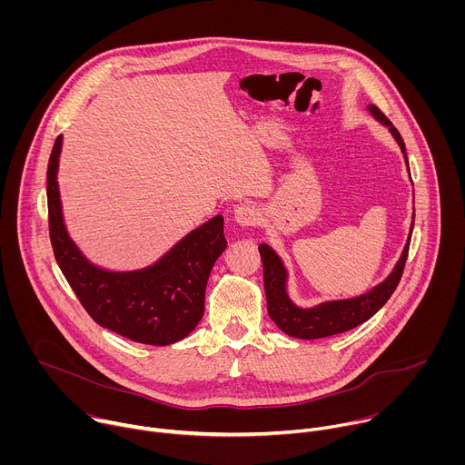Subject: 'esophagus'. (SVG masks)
<instances>
[{"label": "esophagus", "instance_id": "esophagus-1", "mask_svg": "<svg viewBox=\"0 0 465 465\" xmlns=\"http://www.w3.org/2000/svg\"><path fill=\"white\" fill-rule=\"evenodd\" d=\"M259 210L255 204L252 203H244V204H239L233 212V219L237 224L244 226V228H252L255 224H259Z\"/></svg>", "mask_w": 465, "mask_h": 465}]
</instances>
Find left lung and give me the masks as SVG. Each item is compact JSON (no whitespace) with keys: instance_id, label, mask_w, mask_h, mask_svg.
Segmentation results:
<instances>
[{"instance_id":"obj_1","label":"left lung","mask_w":465,"mask_h":465,"mask_svg":"<svg viewBox=\"0 0 465 465\" xmlns=\"http://www.w3.org/2000/svg\"><path fill=\"white\" fill-rule=\"evenodd\" d=\"M370 110L381 123L390 126L393 138L397 140V143H400L407 158L405 142L400 134V130L390 123V119L377 106H370ZM409 246H411V239L403 250L401 259L397 261L395 269L388 276V280L379 287H375L373 291H370L368 294H362L353 300L322 303L312 309H300L287 296V291H285L287 272L283 269L282 259L276 255V252L269 244H259V253L262 261L264 294H267V309L271 318L276 322V325L282 331H285L289 337L305 339V341L339 335V333H344V331H350L364 323L390 300L397 285H400L405 271V262L409 257Z\"/></svg>"}]
</instances>
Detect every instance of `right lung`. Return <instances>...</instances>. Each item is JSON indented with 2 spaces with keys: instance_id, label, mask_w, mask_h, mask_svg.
<instances>
[{
  "instance_id": "add662e5",
  "label": "right lung",
  "mask_w": 465,
  "mask_h": 465,
  "mask_svg": "<svg viewBox=\"0 0 465 465\" xmlns=\"http://www.w3.org/2000/svg\"><path fill=\"white\" fill-rule=\"evenodd\" d=\"M62 136L47 163L49 239L58 267L86 312L114 333L149 346L185 339L204 314L210 272L226 248L224 219L213 217L183 237L153 267L115 274L90 264L65 233L56 183Z\"/></svg>"
}]
</instances>
